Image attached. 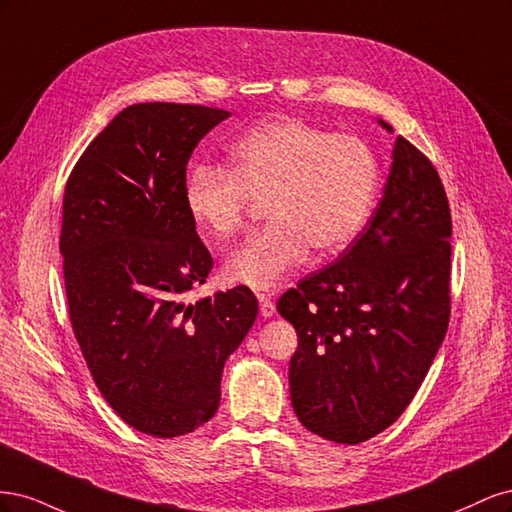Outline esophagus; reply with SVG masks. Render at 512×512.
I'll list each match as a JSON object with an SVG mask.
<instances>
[{"instance_id":"esophagus-1","label":"esophagus","mask_w":512,"mask_h":512,"mask_svg":"<svg viewBox=\"0 0 512 512\" xmlns=\"http://www.w3.org/2000/svg\"><path fill=\"white\" fill-rule=\"evenodd\" d=\"M258 301H260V316L271 318L275 314V303L271 301L269 294H258Z\"/></svg>"}]
</instances>
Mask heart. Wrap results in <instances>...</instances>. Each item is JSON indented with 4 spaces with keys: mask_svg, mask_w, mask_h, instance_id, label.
<instances>
[{
    "mask_svg": "<svg viewBox=\"0 0 512 512\" xmlns=\"http://www.w3.org/2000/svg\"><path fill=\"white\" fill-rule=\"evenodd\" d=\"M378 196V162L356 136L303 119H273L230 147V168L196 164L183 185L192 222L215 241L237 232L252 203L269 224L224 262L230 284L273 290L316 254H335L367 226Z\"/></svg>",
    "mask_w": 512,
    "mask_h": 512,
    "instance_id": "obj_1",
    "label": "heart"
}]
</instances>
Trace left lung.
<instances>
[{
    "instance_id": "left-lung-1",
    "label": "left lung",
    "mask_w": 512,
    "mask_h": 512,
    "mask_svg": "<svg viewBox=\"0 0 512 512\" xmlns=\"http://www.w3.org/2000/svg\"><path fill=\"white\" fill-rule=\"evenodd\" d=\"M451 232L438 170L397 136L384 196L359 237L277 301L299 335L288 380L303 427L359 444L408 408L448 329Z\"/></svg>"
}]
</instances>
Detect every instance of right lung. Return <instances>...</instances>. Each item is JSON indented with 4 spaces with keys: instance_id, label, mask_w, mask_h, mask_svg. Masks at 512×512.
<instances>
[{
    "instance_id": "obj_1",
    "label": "right lung",
    "mask_w": 512,
    "mask_h": 512,
    "mask_svg": "<svg viewBox=\"0 0 512 512\" xmlns=\"http://www.w3.org/2000/svg\"><path fill=\"white\" fill-rule=\"evenodd\" d=\"M226 117L132 104L66 183L59 252L72 331L108 406L147 436H183L218 412L224 363L258 316L247 286L183 301L213 269L185 209V166Z\"/></svg>"
}]
</instances>
